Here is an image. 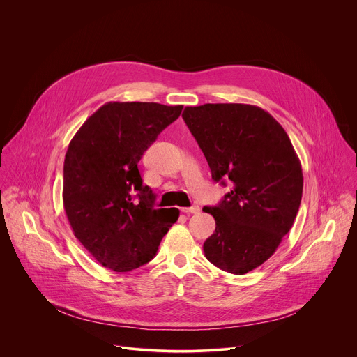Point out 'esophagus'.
<instances>
[{
  "mask_svg": "<svg viewBox=\"0 0 357 357\" xmlns=\"http://www.w3.org/2000/svg\"><path fill=\"white\" fill-rule=\"evenodd\" d=\"M183 213H190V214H197L200 211V207L199 206H192V207H182L181 208Z\"/></svg>",
  "mask_w": 357,
  "mask_h": 357,
  "instance_id": "obj_1",
  "label": "esophagus"
}]
</instances>
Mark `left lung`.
<instances>
[{"instance_id":"obj_1","label":"left lung","mask_w":357,"mask_h":357,"mask_svg":"<svg viewBox=\"0 0 357 357\" xmlns=\"http://www.w3.org/2000/svg\"><path fill=\"white\" fill-rule=\"evenodd\" d=\"M183 121L211 169L231 190L213 207L215 231L203 244L218 269L245 275L266 262L290 231L303 195L300 160L284 129L245 103L186 106Z\"/></svg>"}]
</instances>
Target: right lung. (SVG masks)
I'll return each instance as SVG.
<instances>
[{
	"instance_id": "right-lung-1",
	"label": "right lung",
	"mask_w": 357,
	"mask_h": 357,
	"mask_svg": "<svg viewBox=\"0 0 357 357\" xmlns=\"http://www.w3.org/2000/svg\"><path fill=\"white\" fill-rule=\"evenodd\" d=\"M182 105L107 102L70 142L63 203L77 240L105 268L130 272L150 262L178 208H154L139 161L175 122Z\"/></svg>"
}]
</instances>
